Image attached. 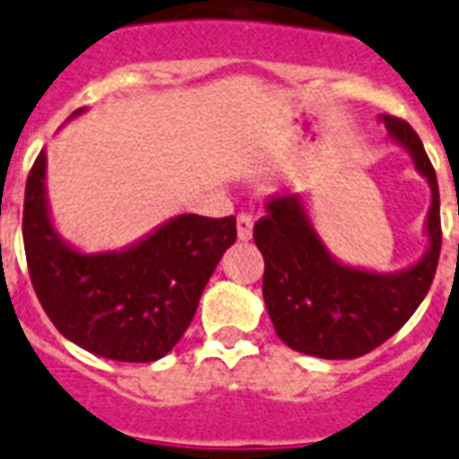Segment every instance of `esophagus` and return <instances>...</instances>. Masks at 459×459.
<instances>
[{
    "label": "esophagus",
    "instance_id": "obj_1",
    "mask_svg": "<svg viewBox=\"0 0 459 459\" xmlns=\"http://www.w3.org/2000/svg\"><path fill=\"white\" fill-rule=\"evenodd\" d=\"M237 234H239V239H251V234H254V215L247 211H241L237 215Z\"/></svg>",
    "mask_w": 459,
    "mask_h": 459
}]
</instances>
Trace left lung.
<instances>
[{
	"instance_id": "obj_1",
	"label": "left lung",
	"mask_w": 459,
	"mask_h": 459,
	"mask_svg": "<svg viewBox=\"0 0 459 459\" xmlns=\"http://www.w3.org/2000/svg\"><path fill=\"white\" fill-rule=\"evenodd\" d=\"M385 129L414 158L431 184V248L400 275H376L340 265L328 255L297 196L268 198V212L254 225L261 248L263 299L275 333L287 347L321 359H357L393 337L431 290L440 255L438 179L417 131L400 117L383 115Z\"/></svg>"
}]
</instances>
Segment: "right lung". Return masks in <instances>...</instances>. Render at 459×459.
Instances as JSON below:
<instances>
[{
  "instance_id": "obj_1",
  "label": "right lung",
  "mask_w": 459,
  "mask_h": 459,
  "mask_svg": "<svg viewBox=\"0 0 459 459\" xmlns=\"http://www.w3.org/2000/svg\"><path fill=\"white\" fill-rule=\"evenodd\" d=\"M42 177L45 152L26 181L23 247L49 321L98 357L136 364L165 357L186 333L212 270L237 239L234 215H179L124 254L83 255L49 225Z\"/></svg>"
}]
</instances>
